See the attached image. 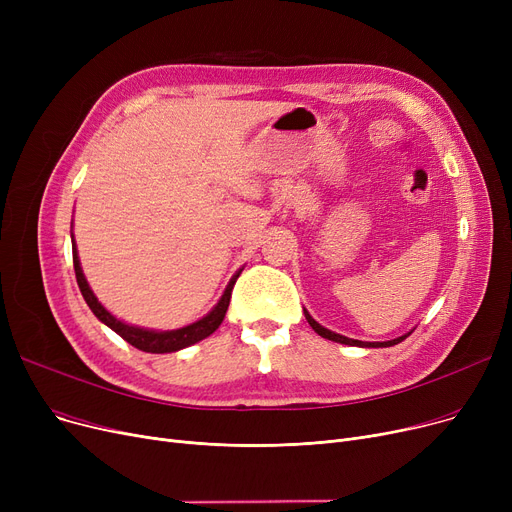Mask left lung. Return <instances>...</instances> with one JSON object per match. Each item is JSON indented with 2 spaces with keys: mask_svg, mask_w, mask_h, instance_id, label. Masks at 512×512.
I'll use <instances>...</instances> for the list:
<instances>
[{
  "mask_svg": "<svg viewBox=\"0 0 512 512\" xmlns=\"http://www.w3.org/2000/svg\"><path fill=\"white\" fill-rule=\"evenodd\" d=\"M305 311V319L309 321V326L321 336V338H326V340H332V342H340V344H348V346H361V348H380V346H394V344H398V342H402L405 340L409 334H405V336H398V338H394V340H386V342H363V340H355V338H346V336H342V334H336V332H332V330H328V328H324L319 324V321H315L313 317H311V313L307 311V309H303Z\"/></svg>",
  "mask_w": 512,
  "mask_h": 512,
  "instance_id": "obj_1",
  "label": "left lung"
}]
</instances>
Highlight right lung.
Segmentation results:
<instances>
[{"label":"right lung","instance_id":"add662e5","mask_svg":"<svg viewBox=\"0 0 512 512\" xmlns=\"http://www.w3.org/2000/svg\"><path fill=\"white\" fill-rule=\"evenodd\" d=\"M72 259H74V272H76L78 288H80V292H83V299L87 301L93 315L101 321V324L114 330L118 336H122L134 348H139V351H143V353H155V355L182 351V348L197 344L218 330L226 317L234 282L242 272V267H240V270L226 284L218 303H215L205 315H201L193 321H186V324H180V326H176V324L174 326H139V324H132V321H126V319L114 315L110 309H105L101 305L97 294L93 292V288L89 286V282L83 274V267H80L76 242L72 245Z\"/></svg>","mask_w":512,"mask_h":512}]
</instances>
